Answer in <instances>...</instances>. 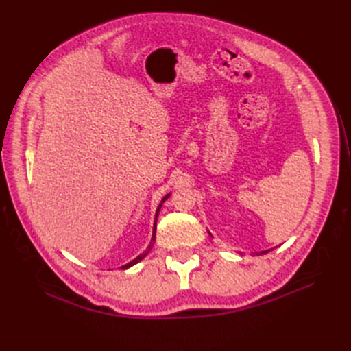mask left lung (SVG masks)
Returning a JSON list of instances; mask_svg holds the SVG:
<instances>
[{
	"instance_id": "obj_1",
	"label": "left lung",
	"mask_w": 351,
	"mask_h": 351,
	"mask_svg": "<svg viewBox=\"0 0 351 351\" xmlns=\"http://www.w3.org/2000/svg\"><path fill=\"white\" fill-rule=\"evenodd\" d=\"M267 252H269V250H263V252H261L259 254H263V253H267Z\"/></svg>"
}]
</instances>
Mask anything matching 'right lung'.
Segmentation results:
<instances>
[{
  "mask_svg": "<svg viewBox=\"0 0 351 351\" xmlns=\"http://www.w3.org/2000/svg\"><path fill=\"white\" fill-rule=\"evenodd\" d=\"M169 197V193L161 200V204H159V206L156 208V214H155V222H154V231H152V241H151V244H149V247H147V250L145 252V253H142V254H139V256H137L136 259H133L132 262H129V263H125V265H123V269H127V268H130V267H133V265H136L137 262H141L145 256H146V254L147 253H149V250L152 249V246H154V241H155V234H156V218H158V214H159V210H161V206H162V204H164V202L167 200Z\"/></svg>",
  "mask_w": 351,
  "mask_h": 351,
  "instance_id": "add662e5",
  "label": "right lung"
}]
</instances>
